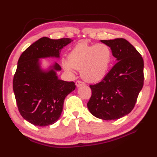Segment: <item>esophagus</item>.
I'll return each instance as SVG.
<instances>
[{"label": "esophagus", "mask_w": 157, "mask_h": 157, "mask_svg": "<svg viewBox=\"0 0 157 157\" xmlns=\"http://www.w3.org/2000/svg\"><path fill=\"white\" fill-rule=\"evenodd\" d=\"M75 84L77 86H82V85H84V82H83L82 81H80V80H78L76 82H75Z\"/></svg>", "instance_id": "esophagus-1"}]
</instances>
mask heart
<instances>
[{"instance_id":"1","label":"heart","mask_w":157,"mask_h":157,"mask_svg":"<svg viewBox=\"0 0 157 157\" xmlns=\"http://www.w3.org/2000/svg\"><path fill=\"white\" fill-rule=\"evenodd\" d=\"M112 60V51L106 44L90 45L82 42L69 52L68 60L63 61L66 71L81 69V75L90 82H98L107 73Z\"/></svg>"}]
</instances>
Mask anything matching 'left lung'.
<instances>
[{"mask_svg":"<svg viewBox=\"0 0 157 157\" xmlns=\"http://www.w3.org/2000/svg\"><path fill=\"white\" fill-rule=\"evenodd\" d=\"M101 42L110 46L117 62L102 81L90 85L92 94L87 107L98 118L116 120L127 115L134 107L144 83V62L126 39Z\"/></svg>","mask_w":157,"mask_h":157,"instance_id":"obj_1","label":"left lung"}]
</instances>
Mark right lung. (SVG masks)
Listing matches in <instances>:
<instances>
[{"mask_svg": "<svg viewBox=\"0 0 157 157\" xmlns=\"http://www.w3.org/2000/svg\"><path fill=\"white\" fill-rule=\"evenodd\" d=\"M70 38L51 39L42 37L21 54L13 79L16 101L21 115L29 123L45 127L54 124L62 114L63 101L75 89L73 82L59 79L55 63L50 71H42L39 58L59 57L60 50L70 44Z\"/></svg>", "mask_w": 157, "mask_h": 157, "instance_id": "obj_1", "label": "right lung"}]
</instances>
